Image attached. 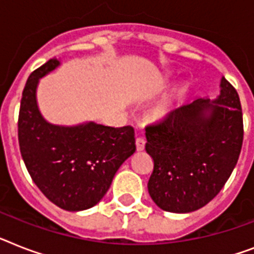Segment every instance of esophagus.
<instances>
[{
    "mask_svg": "<svg viewBox=\"0 0 254 254\" xmlns=\"http://www.w3.org/2000/svg\"><path fill=\"white\" fill-rule=\"evenodd\" d=\"M145 143L146 141L143 138L138 137L137 139H135V148H137V151H143V150H145Z\"/></svg>",
    "mask_w": 254,
    "mask_h": 254,
    "instance_id": "1",
    "label": "esophagus"
}]
</instances>
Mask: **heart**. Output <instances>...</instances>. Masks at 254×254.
Listing matches in <instances>:
<instances>
[{
    "instance_id": "obj_1",
    "label": "heart",
    "mask_w": 254,
    "mask_h": 254,
    "mask_svg": "<svg viewBox=\"0 0 254 254\" xmlns=\"http://www.w3.org/2000/svg\"><path fill=\"white\" fill-rule=\"evenodd\" d=\"M181 95H183V90H180V91L177 92L176 98L177 96H181ZM172 102H174V100H168V102H164L163 104H160V106L154 111V116H155L156 119H164V117L171 112V109H172Z\"/></svg>"
}]
</instances>
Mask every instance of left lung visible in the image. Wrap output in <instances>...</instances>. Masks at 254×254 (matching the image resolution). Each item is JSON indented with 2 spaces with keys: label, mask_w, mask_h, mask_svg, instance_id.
Masks as SVG:
<instances>
[{
  "label": "left lung",
  "mask_w": 254,
  "mask_h": 254,
  "mask_svg": "<svg viewBox=\"0 0 254 254\" xmlns=\"http://www.w3.org/2000/svg\"><path fill=\"white\" fill-rule=\"evenodd\" d=\"M215 99L199 98L146 127L154 159L147 189L156 206L176 214L201 209L231 176L243 145L239 95L224 77Z\"/></svg>",
  "instance_id": "left-lung-1"
}]
</instances>
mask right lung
Returning a JSON list of instances; mask_svg holds the SVG:
<instances>
[{
  "label": "right lung",
  "mask_w": 254,
  "mask_h": 254,
  "mask_svg": "<svg viewBox=\"0 0 254 254\" xmlns=\"http://www.w3.org/2000/svg\"><path fill=\"white\" fill-rule=\"evenodd\" d=\"M61 65L51 59L31 74L20 100L18 138L28 174L55 205L87 210L106 195L117 170L135 151L134 129L95 121L49 123L38 104L39 80Z\"/></svg>",
  "instance_id": "1"
}]
</instances>
